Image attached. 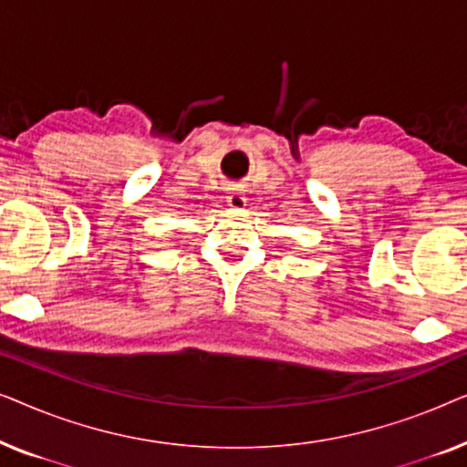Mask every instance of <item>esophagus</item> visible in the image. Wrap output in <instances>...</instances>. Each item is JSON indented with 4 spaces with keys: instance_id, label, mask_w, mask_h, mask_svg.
<instances>
[{
    "instance_id": "34e87169",
    "label": "esophagus",
    "mask_w": 467,
    "mask_h": 467,
    "mask_svg": "<svg viewBox=\"0 0 467 467\" xmlns=\"http://www.w3.org/2000/svg\"><path fill=\"white\" fill-rule=\"evenodd\" d=\"M225 200H227V206H229V208L240 210V208L246 206V197H244V193H242L240 189H232V191H229Z\"/></svg>"
}]
</instances>
